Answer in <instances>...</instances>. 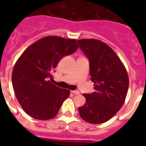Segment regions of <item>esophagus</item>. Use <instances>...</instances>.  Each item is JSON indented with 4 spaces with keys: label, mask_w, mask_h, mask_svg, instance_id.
<instances>
[{
    "label": "esophagus",
    "mask_w": 146,
    "mask_h": 146,
    "mask_svg": "<svg viewBox=\"0 0 146 146\" xmlns=\"http://www.w3.org/2000/svg\"><path fill=\"white\" fill-rule=\"evenodd\" d=\"M71 92H72V93L74 94V95H79V94H80V92L78 91V90H73V91Z\"/></svg>",
    "instance_id": "1"
}]
</instances>
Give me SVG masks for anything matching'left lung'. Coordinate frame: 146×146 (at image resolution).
I'll return each mask as SVG.
<instances>
[{"label": "left lung", "instance_id": "left-lung-1", "mask_svg": "<svg viewBox=\"0 0 146 146\" xmlns=\"http://www.w3.org/2000/svg\"><path fill=\"white\" fill-rule=\"evenodd\" d=\"M89 59V73L95 92L84 94L86 102L79 108L86 122L98 124L110 120L124 103L129 78L117 55L104 42L96 39L77 40Z\"/></svg>", "mask_w": 146, "mask_h": 146}]
</instances>
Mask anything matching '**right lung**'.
Listing matches in <instances>:
<instances>
[{
  "label": "right lung",
  "mask_w": 146,
  "mask_h": 146,
  "mask_svg": "<svg viewBox=\"0 0 146 146\" xmlns=\"http://www.w3.org/2000/svg\"><path fill=\"white\" fill-rule=\"evenodd\" d=\"M77 49L75 39L48 36L30 45L18 59L13 70V87L32 117L49 120L57 115L70 91L53 84L52 73L63 57Z\"/></svg>",
  "instance_id": "obj_1"
}]
</instances>
